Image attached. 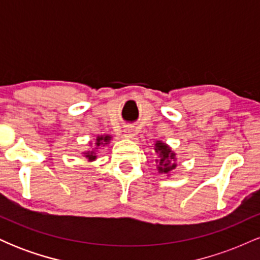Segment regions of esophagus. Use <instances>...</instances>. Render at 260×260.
Returning <instances> with one entry per match:
<instances>
[{"label":"esophagus","mask_w":260,"mask_h":260,"mask_svg":"<svg viewBox=\"0 0 260 260\" xmlns=\"http://www.w3.org/2000/svg\"><path fill=\"white\" fill-rule=\"evenodd\" d=\"M124 133H126V137H128V138H133L136 136V129L133 127H127Z\"/></svg>","instance_id":"1"}]
</instances>
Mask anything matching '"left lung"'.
Masks as SVG:
<instances>
[{
  "label": "left lung",
  "instance_id": "8db88e82",
  "mask_svg": "<svg viewBox=\"0 0 260 260\" xmlns=\"http://www.w3.org/2000/svg\"><path fill=\"white\" fill-rule=\"evenodd\" d=\"M155 150H156V153H159L160 155L159 171L168 174V172L171 171L172 169L176 168L175 164L170 166V160L174 159L175 154L171 153V150H170L168 145L164 144V143H156V148H155Z\"/></svg>",
  "mask_w": 260,
  "mask_h": 260
}]
</instances>
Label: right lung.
Instances as JSON below:
<instances>
[{"instance_id":"right-lung-1","label":"right lung","mask_w":260,"mask_h":260,"mask_svg":"<svg viewBox=\"0 0 260 260\" xmlns=\"http://www.w3.org/2000/svg\"><path fill=\"white\" fill-rule=\"evenodd\" d=\"M101 140H104V142H109L110 137L109 136H106V137H98V139H96V145H98V147H99V145L101 144ZM86 157H88L89 160H94L96 156H95L94 153H92V151H91V153L86 154Z\"/></svg>"}]
</instances>
